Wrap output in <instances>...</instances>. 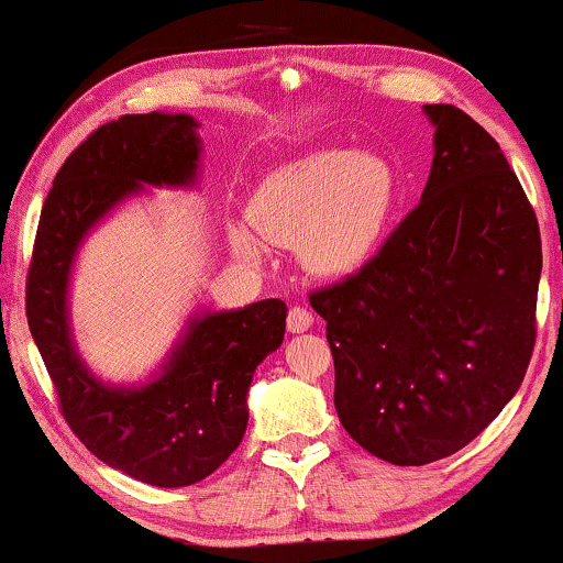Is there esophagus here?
Masks as SVG:
<instances>
[{
    "mask_svg": "<svg viewBox=\"0 0 563 563\" xmlns=\"http://www.w3.org/2000/svg\"><path fill=\"white\" fill-rule=\"evenodd\" d=\"M310 325H313V313H310L308 308H300V305L289 308L287 329L292 331V334H302V331H308Z\"/></svg>",
    "mask_w": 563,
    "mask_h": 563,
    "instance_id": "1",
    "label": "esophagus"
}]
</instances>
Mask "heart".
Instances as JSON below:
<instances>
[{
	"label": "heart",
	"instance_id": "1",
	"mask_svg": "<svg viewBox=\"0 0 563 563\" xmlns=\"http://www.w3.org/2000/svg\"><path fill=\"white\" fill-rule=\"evenodd\" d=\"M397 200V179L384 158L321 151L284 166L255 192L250 224L266 242L300 250L316 274H344L367 258ZM240 258L261 261L258 242L232 232Z\"/></svg>",
	"mask_w": 563,
	"mask_h": 563
}]
</instances>
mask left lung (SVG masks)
Wrapping results in <instances>:
<instances>
[{"mask_svg":"<svg viewBox=\"0 0 563 563\" xmlns=\"http://www.w3.org/2000/svg\"><path fill=\"white\" fill-rule=\"evenodd\" d=\"M435 156L418 208L357 274L310 292L334 355V405L378 460L420 467L467 446L536 350L543 247L498 143L428 103Z\"/></svg>","mask_w":563,"mask_h":563,"instance_id":"left-lung-1","label":"left lung"}]
</instances>
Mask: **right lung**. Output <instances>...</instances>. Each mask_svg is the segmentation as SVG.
Returning <instances> with one entry per match:
<instances>
[{
  "label": "right lung",
  "mask_w": 563,
  "mask_h": 563,
  "mask_svg": "<svg viewBox=\"0 0 563 563\" xmlns=\"http://www.w3.org/2000/svg\"><path fill=\"white\" fill-rule=\"evenodd\" d=\"M190 114H124L90 133L54 177L27 268L25 313L59 409L90 454L158 485L203 481L240 446L255 367L284 339L287 305L261 300L187 323L145 386H107L88 371L67 321V282L88 229L143 185L196 183L200 141Z\"/></svg>",
  "instance_id": "obj_1"
}]
</instances>
